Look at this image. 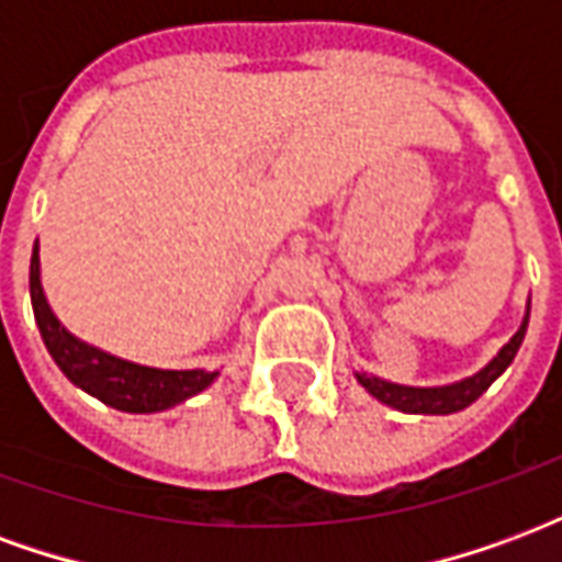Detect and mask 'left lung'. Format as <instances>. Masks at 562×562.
Wrapping results in <instances>:
<instances>
[{"label":"left lung","instance_id":"left-lung-1","mask_svg":"<svg viewBox=\"0 0 562 562\" xmlns=\"http://www.w3.org/2000/svg\"><path fill=\"white\" fill-rule=\"evenodd\" d=\"M527 322H530V313L524 318V325L518 328V334L499 349L491 364L479 370L475 376L463 379V382H454V385H442V389H406V385H391V382H382L376 376H367V373H358V382L364 385L376 401L389 403L394 409L401 413H422V415H448V413H460L467 409L470 403H475L482 397L484 391L491 389L503 370H506L515 355H518L520 342H524V334H527Z\"/></svg>","mask_w":562,"mask_h":562}]
</instances>
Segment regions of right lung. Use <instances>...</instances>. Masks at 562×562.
<instances>
[{"label": "right lung", "mask_w": 562, "mask_h": 562, "mask_svg": "<svg viewBox=\"0 0 562 562\" xmlns=\"http://www.w3.org/2000/svg\"><path fill=\"white\" fill-rule=\"evenodd\" d=\"M30 294L32 313L42 330V340L56 367L66 373L78 389L99 397L123 413H161L177 403L189 401L192 394L204 391L216 373L204 370H153V367L128 364L114 355L99 352L78 337H71L59 318L50 313L42 292V268H38V244L30 261Z\"/></svg>", "instance_id": "right-lung-1"}]
</instances>
